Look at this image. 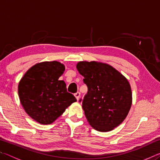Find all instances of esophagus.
Wrapping results in <instances>:
<instances>
[{
	"instance_id": "obj_1",
	"label": "esophagus",
	"mask_w": 160,
	"mask_h": 160,
	"mask_svg": "<svg viewBox=\"0 0 160 160\" xmlns=\"http://www.w3.org/2000/svg\"><path fill=\"white\" fill-rule=\"evenodd\" d=\"M74 95H75V97H76L77 100H78V99H79V98H80V93L79 92H78L75 93Z\"/></svg>"
}]
</instances>
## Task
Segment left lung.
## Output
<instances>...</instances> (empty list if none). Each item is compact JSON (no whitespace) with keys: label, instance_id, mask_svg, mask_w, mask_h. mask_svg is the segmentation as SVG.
I'll return each mask as SVG.
<instances>
[{"label":"left lung","instance_id":"8db88e82","mask_svg":"<svg viewBox=\"0 0 160 160\" xmlns=\"http://www.w3.org/2000/svg\"><path fill=\"white\" fill-rule=\"evenodd\" d=\"M76 67L88 86V93L80 99L87 120L97 131H112L123 122L131 109L132 92L128 80L107 63L80 61Z\"/></svg>","mask_w":160,"mask_h":160}]
</instances>
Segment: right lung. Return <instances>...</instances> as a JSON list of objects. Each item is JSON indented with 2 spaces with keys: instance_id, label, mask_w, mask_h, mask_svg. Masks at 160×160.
<instances>
[{
  "instance_id": "add662e5",
  "label": "right lung",
  "mask_w": 160,
  "mask_h": 160,
  "mask_svg": "<svg viewBox=\"0 0 160 160\" xmlns=\"http://www.w3.org/2000/svg\"><path fill=\"white\" fill-rule=\"evenodd\" d=\"M65 70L58 61H45L31 67L18 85V94L26 113L41 124H50L77 101L58 78Z\"/></svg>"
}]
</instances>
